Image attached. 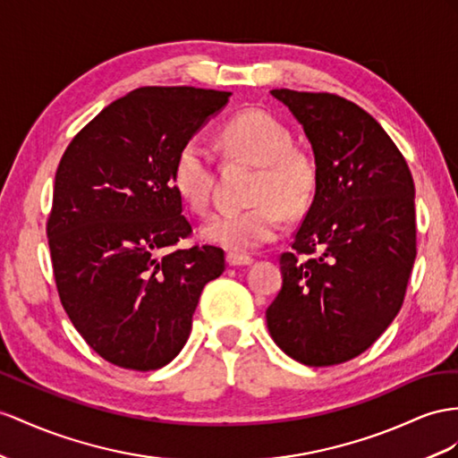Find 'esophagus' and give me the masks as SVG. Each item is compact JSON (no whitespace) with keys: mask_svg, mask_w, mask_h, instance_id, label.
<instances>
[{"mask_svg":"<svg viewBox=\"0 0 458 458\" xmlns=\"http://www.w3.org/2000/svg\"><path fill=\"white\" fill-rule=\"evenodd\" d=\"M226 263L230 265V267H245V265H251L253 263V259L250 255H243V253H233V251H230L228 255H226Z\"/></svg>","mask_w":458,"mask_h":458,"instance_id":"obj_1","label":"esophagus"}]
</instances>
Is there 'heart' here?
<instances>
[{
    "mask_svg": "<svg viewBox=\"0 0 458 458\" xmlns=\"http://www.w3.org/2000/svg\"><path fill=\"white\" fill-rule=\"evenodd\" d=\"M220 143L230 158L259 166L250 208L218 213L201 226V238L232 251H251L271 243L283 230V210L290 216L303 213L318 191L315 160L292 147V133L275 115L243 110L225 123ZM172 183L182 201L195 213H205L215 185L213 157L201 137L180 147L172 166Z\"/></svg>",
    "mask_w": 458,
    "mask_h": 458,
    "instance_id": "b5f03b06",
    "label": "heart"
}]
</instances>
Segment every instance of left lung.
I'll return each instance as SVG.
<instances>
[{
    "mask_svg": "<svg viewBox=\"0 0 458 458\" xmlns=\"http://www.w3.org/2000/svg\"><path fill=\"white\" fill-rule=\"evenodd\" d=\"M306 133L318 191L267 310L276 346L303 366L366 352L401 311L416 259L414 182L373 117L329 92L271 90Z\"/></svg>",
    "mask_w": 458,
    "mask_h": 458,
    "instance_id": "left-lung-1",
    "label": "left lung"
}]
</instances>
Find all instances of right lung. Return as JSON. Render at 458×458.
Here are the masks:
<instances>
[{"label": "right lung", "instance_id": "obj_1", "mask_svg": "<svg viewBox=\"0 0 458 458\" xmlns=\"http://www.w3.org/2000/svg\"><path fill=\"white\" fill-rule=\"evenodd\" d=\"M230 97L193 87L131 90L69 143L57 166L48 218L57 292L79 335L114 366L170 363L205 284L225 273L215 245L170 250L191 233L172 166Z\"/></svg>", "mask_w": 458, "mask_h": 458}]
</instances>
